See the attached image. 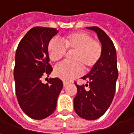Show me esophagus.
Wrapping results in <instances>:
<instances>
[{"instance_id":"esophagus-1","label":"esophagus","mask_w":134,"mask_h":134,"mask_svg":"<svg viewBox=\"0 0 134 134\" xmlns=\"http://www.w3.org/2000/svg\"><path fill=\"white\" fill-rule=\"evenodd\" d=\"M68 83H68V82H63V86H64V87H66V86H67V85L68 84Z\"/></svg>"}]
</instances>
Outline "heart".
<instances>
[{
    "label": "heart",
    "instance_id": "heart-1",
    "mask_svg": "<svg viewBox=\"0 0 134 134\" xmlns=\"http://www.w3.org/2000/svg\"><path fill=\"white\" fill-rule=\"evenodd\" d=\"M51 60L59 61L65 57L67 52L72 53V63H63L55 66L54 74L63 81H71L86 71L94 68L103 54V46L100 42L94 40L90 34L83 31L69 34L61 38V42L51 39L47 46Z\"/></svg>",
    "mask_w": 134,
    "mask_h": 134
}]
</instances>
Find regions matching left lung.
<instances>
[{
    "instance_id": "1",
    "label": "left lung",
    "mask_w": 134,
    "mask_h": 134,
    "mask_svg": "<svg viewBox=\"0 0 134 134\" xmlns=\"http://www.w3.org/2000/svg\"><path fill=\"white\" fill-rule=\"evenodd\" d=\"M98 35L103 46L100 61L82 79L86 81V86L77 87V94L74 99V110L79 116L86 120H95L105 114L112 103L116 91V83L119 73L117 68L116 51L114 43L107 34L96 26L87 27Z\"/></svg>"
}]
</instances>
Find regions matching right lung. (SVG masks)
<instances>
[{
  "label": "right lung",
  "instance_id": "add662e5",
  "mask_svg": "<svg viewBox=\"0 0 134 134\" xmlns=\"http://www.w3.org/2000/svg\"><path fill=\"white\" fill-rule=\"evenodd\" d=\"M58 31L55 28L34 27L27 32L15 52L14 79L15 93L20 108L31 119H46L54 112L58 96L63 88L58 78L47 83L42 77L51 74L47 46Z\"/></svg>",
  "mask_w": 134,
  "mask_h": 134
}]
</instances>
